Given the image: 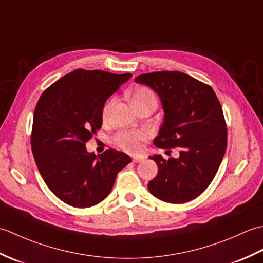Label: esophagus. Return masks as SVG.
<instances>
[{"label": "esophagus", "mask_w": 263, "mask_h": 263, "mask_svg": "<svg viewBox=\"0 0 263 263\" xmlns=\"http://www.w3.org/2000/svg\"><path fill=\"white\" fill-rule=\"evenodd\" d=\"M144 158L142 157V156H135V157L132 158V161L133 163H141V161H143Z\"/></svg>", "instance_id": "34e87169"}]
</instances>
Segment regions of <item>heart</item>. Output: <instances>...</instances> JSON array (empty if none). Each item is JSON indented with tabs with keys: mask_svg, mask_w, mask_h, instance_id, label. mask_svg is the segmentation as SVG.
I'll return each mask as SVG.
<instances>
[{
	"mask_svg": "<svg viewBox=\"0 0 263 263\" xmlns=\"http://www.w3.org/2000/svg\"><path fill=\"white\" fill-rule=\"evenodd\" d=\"M130 99L133 107H138V106L146 103H156V97L154 92L147 87H139L136 90H133ZM111 105H113V100H109V102L105 105V107L103 109L104 117L108 115ZM147 137L148 133L144 130L122 131L120 133H117L116 137L114 138V142L117 147L125 150V152L135 154L140 150L141 142L143 140H146Z\"/></svg>",
	"mask_w": 263,
	"mask_h": 263,
	"instance_id": "heart-1",
	"label": "heart"
}]
</instances>
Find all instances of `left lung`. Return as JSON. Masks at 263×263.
Returning <instances> with one entry per match:
<instances>
[{
    "mask_svg": "<svg viewBox=\"0 0 263 263\" xmlns=\"http://www.w3.org/2000/svg\"><path fill=\"white\" fill-rule=\"evenodd\" d=\"M135 81L158 95L164 121L154 144L180 148V157L154 155L158 173L148 183L154 197L170 203H184L209 186L227 147V130L219 100L210 86L178 71L138 76Z\"/></svg>",
    "mask_w": 263,
    "mask_h": 263,
    "instance_id": "left-lung-1",
    "label": "left lung"
}]
</instances>
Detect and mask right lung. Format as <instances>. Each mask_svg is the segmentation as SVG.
<instances>
[{"instance_id": "obj_1", "label": "right lung", "mask_w": 263, "mask_h": 263, "mask_svg": "<svg viewBox=\"0 0 263 263\" xmlns=\"http://www.w3.org/2000/svg\"><path fill=\"white\" fill-rule=\"evenodd\" d=\"M131 73L114 74L78 69L42 93L33 113L31 150L48 189L76 208L99 203L109 194L117 173L131 163L130 156L108 149L88 153L103 123L105 102Z\"/></svg>"}]
</instances>
